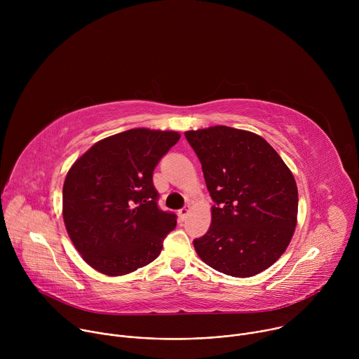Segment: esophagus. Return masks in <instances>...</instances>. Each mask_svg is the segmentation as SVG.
I'll use <instances>...</instances> for the list:
<instances>
[{"mask_svg":"<svg viewBox=\"0 0 359 359\" xmlns=\"http://www.w3.org/2000/svg\"><path fill=\"white\" fill-rule=\"evenodd\" d=\"M189 212H190V208H189V206H184V208H182V209L179 210V217H180L182 220H184V219L187 217Z\"/></svg>","mask_w":359,"mask_h":359,"instance_id":"1","label":"esophagus"}]
</instances>
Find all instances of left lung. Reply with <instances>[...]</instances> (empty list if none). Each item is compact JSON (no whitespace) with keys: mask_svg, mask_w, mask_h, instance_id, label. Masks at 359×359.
<instances>
[{"mask_svg":"<svg viewBox=\"0 0 359 359\" xmlns=\"http://www.w3.org/2000/svg\"><path fill=\"white\" fill-rule=\"evenodd\" d=\"M215 201L208 233L193 241L198 257L231 277H252L288 247L298 212L295 179L262 136L230 126L187 130Z\"/></svg>","mask_w":359,"mask_h":359,"instance_id":"1","label":"left lung"}]
</instances>
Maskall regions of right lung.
Returning a JSON list of instances; mask_svg holds the SVG:
<instances>
[{"label":"right lung","instance_id":"1","mask_svg":"<svg viewBox=\"0 0 359 359\" xmlns=\"http://www.w3.org/2000/svg\"><path fill=\"white\" fill-rule=\"evenodd\" d=\"M180 135L130 129L95 143L72 165L62 189L67 231L96 271L125 276L147 266L176 227L158 208L153 170Z\"/></svg>","mask_w":359,"mask_h":359}]
</instances>
